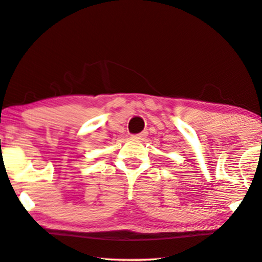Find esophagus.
Masks as SVG:
<instances>
[{"instance_id":"1","label":"esophagus","mask_w":262,"mask_h":262,"mask_svg":"<svg viewBox=\"0 0 262 262\" xmlns=\"http://www.w3.org/2000/svg\"><path fill=\"white\" fill-rule=\"evenodd\" d=\"M147 136V132H142V133H139V134H134L133 135V138L134 139H145Z\"/></svg>"}]
</instances>
